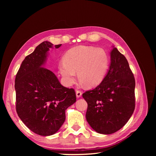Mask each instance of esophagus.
<instances>
[{
    "mask_svg": "<svg viewBox=\"0 0 156 156\" xmlns=\"http://www.w3.org/2000/svg\"><path fill=\"white\" fill-rule=\"evenodd\" d=\"M82 96V92L79 90H76V96L77 98H80Z\"/></svg>",
    "mask_w": 156,
    "mask_h": 156,
    "instance_id": "1",
    "label": "esophagus"
}]
</instances>
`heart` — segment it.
Segmentation results:
<instances>
[{
    "mask_svg": "<svg viewBox=\"0 0 156 156\" xmlns=\"http://www.w3.org/2000/svg\"><path fill=\"white\" fill-rule=\"evenodd\" d=\"M110 57L103 48L80 45L70 49L64 60L59 62V70L64 83L72 86L76 73L82 85L95 87L101 83L109 67Z\"/></svg>",
    "mask_w": 156,
    "mask_h": 156,
    "instance_id": "obj_1",
    "label": "heart"
}]
</instances>
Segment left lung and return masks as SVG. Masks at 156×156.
Here are the masks:
<instances>
[{
    "label": "left lung",
    "mask_w": 156,
    "mask_h": 156,
    "mask_svg": "<svg viewBox=\"0 0 156 156\" xmlns=\"http://www.w3.org/2000/svg\"><path fill=\"white\" fill-rule=\"evenodd\" d=\"M135 87V78L128 62L114 48L105 78L95 88L83 94L88 103L86 119L92 128L105 135L120 129L133 113Z\"/></svg>",
    "instance_id": "8db88e82"
}]
</instances>
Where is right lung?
I'll list each match as a JSON object with an SVG mask.
<instances>
[{
	"label": "right lung",
	"instance_id": "obj_1",
	"mask_svg": "<svg viewBox=\"0 0 156 156\" xmlns=\"http://www.w3.org/2000/svg\"><path fill=\"white\" fill-rule=\"evenodd\" d=\"M53 45L48 41L37 45L22 62L15 80L17 115L28 128L42 136L58 131L65 111L76 101L74 89L63 87L53 72L42 67Z\"/></svg>",
	"mask_w": 156,
	"mask_h": 156
}]
</instances>
